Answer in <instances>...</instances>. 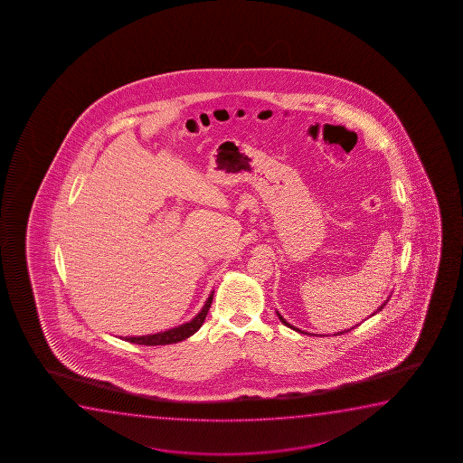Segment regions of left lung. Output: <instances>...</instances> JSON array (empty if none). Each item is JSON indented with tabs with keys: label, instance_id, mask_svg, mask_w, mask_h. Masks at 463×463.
<instances>
[{
	"label": "left lung",
	"instance_id": "left-lung-1",
	"mask_svg": "<svg viewBox=\"0 0 463 463\" xmlns=\"http://www.w3.org/2000/svg\"><path fill=\"white\" fill-rule=\"evenodd\" d=\"M389 298H391V296H389ZM389 298H387L386 300H384V304L381 305V307H380V308H378V310L374 311L373 315H376V313H380V311L383 310V308H384V307H386L387 302H389ZM277 315H279V321H281V323L285 324V326H288V327H289V329L296 330V332H298V334H305V335H310V334H308V332H304V330L298 329V327H294V326H292V324L288 323V321H286L285 317H281V315H279V311H277ZM373 315H372V317H373ZM357 326H359V324H357ZM354 327H355V326H354ZM354 327H351V329H354ZM351 329L342 330V332H336V334H334V335H342V334H345V332H349V330H351Z\"/></svg>",
	"mask_w": 463,
	"mask_h": 463
}]
</instances>
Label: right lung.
Here are the masks:
<instances>
[{
    "label": "right lung",
    "mask_w": 463,
    "mask_h": 463,
    "mask_svg": "<svg viewBox=\"0 0 463 463\" xmlns=\"http://www.w3.org/2000/svg\"><path fill=\"white\" fill-rule=\"evenodd\" d=\"M213 300V291L210 292L209 298L203 304V310L197 313L196 317H193L188 323L172 327V329L165 330V332H156V334H148V335L140 336H120L125 342L134 343V345H146V346H156V345H172V343L182 342L194 335L197 330L201 329L205 317L210 310V305Z\"/></svg>",
    "instance_id": "1"
}]
</instances>
